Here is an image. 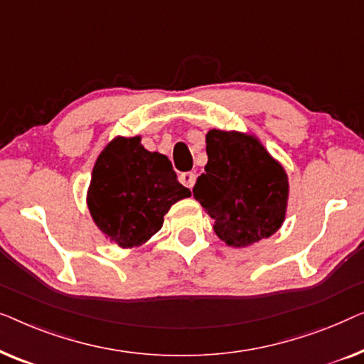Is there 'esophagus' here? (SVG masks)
Instances as JSON below:
<instances>
[{
	"mask_svg": "<svg viewBox=\"0 0 364 364\" xmlns=\"http://www.w3.org/2000/svg\"><path fill=\"white\" fill-rule=\"evenodd\" d=\"M180 181L184 184V186L191 189L194 186V183H196V175H194L193 171H188V173H183L180 176Z\"/></svg>",
	"mask_w": 364,
	"mask_h": 364,
	"instance_id": "34e87169",
	"label": "esophagus"
}]
</instances>
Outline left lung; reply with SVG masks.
Here are the masks:
<instances>
[{
	"label": "left lung",
	"mask_w": 364,
	"mask_h": 364,
	"mask_svg": "<svg viewBox=\"0 0 364 364\" xmlns=\"http://www.w3.org/2000/svg\"><path fill=\"white\" fill-rule=\"evenodd\" d=\"M208 163L193 196L214 219V232L231 247H249L285 221L289 178L257 136L209 130Z\"/></svg>",
	"instance_id": "1"
}]
</instances>
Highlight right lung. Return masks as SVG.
<instances>
[{
	"label": "right lung",
	"mask_w": 364,
	"mask_h": 364,
	"mask_svg": "<svg viewBox=\"0 0 364 364\" xmlns=\"http://www.w3.org/2000/svg\"><path fill=\"white\" fill-rule=\"evenodd\" d=\"M189 196L166 155L148 151L141 136H115L92 170L87 206L110 242L132 249L160 231L173 204Z\"/></svg>",
	"instance_id": "obj_1"
}]
</instances>
